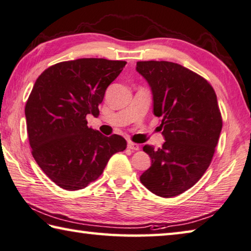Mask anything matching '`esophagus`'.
Instances as JSON below:
<instances>
[{
  "label": "esophagus",
  "instance_id": "esophagus-1",
  "mask_svg": "<svg viewBox=\"0 0 251 251\" xmlns=\"http://www.w3.org/2000/svg\"><path fill=\"white\" fill-rule=\"evenodd\" d=\"M128 149H130V150H132V151H139L140 146L137 143L130 141V142H128Z\"/></svg>",
  "mask_w": 251,
  "mask_h": 251
}]
</instances>
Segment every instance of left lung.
<instances>
[{
  "mask_svg": "<svg viewBox=\"0 0 251 251\" xmlns=\"http://www.w3.org/2000/svg\"><path fill=\"white\" fill-rule=\"evenodd\" d=\"M153 95V112L162 118V148L143 147L152 164L140 181L157 196L182 194L200 181L212 162L223 128L217 97L200 75L171 61H138Z\"/></svg>",
  "mask_w": 251,
  "mask_h": 251,
  "instance_id": "obj_1",
  "label": "left lung"
}]
</instances>
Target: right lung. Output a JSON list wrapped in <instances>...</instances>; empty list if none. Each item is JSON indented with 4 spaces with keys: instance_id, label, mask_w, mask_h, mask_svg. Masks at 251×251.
I'll list each match as a JSON object with an SVG mask.
<instances>
[{
    "instance_id": "1",
    "label": "right lung",
    "mask_w": 251,
    "mask_h": 251,
    "mask_svg": "<svg viewBox=\"0 0 251 251\" xmlns=\"http://www.w3.org/2000/svg\"><path fill=\"white\" fill-rule=\"evenodd\" d=\"M126 61L80 58L41 74L25 105L33 157L52 182L67 191L96 181L114 153L126 150L121 135L104 137L87 126L97 117L108 86Z\"/></svg>"
}]
</instances>
